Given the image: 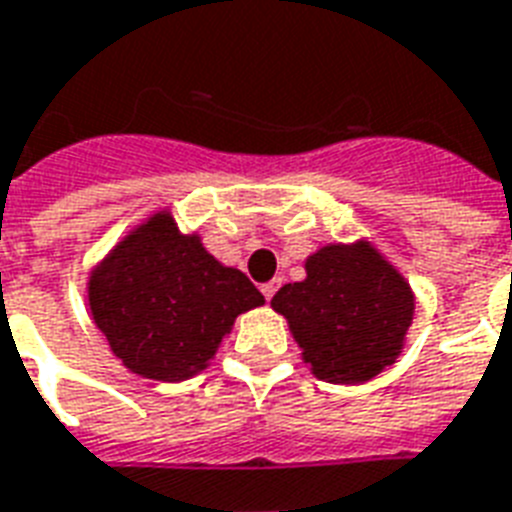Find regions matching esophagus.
Wrapping results in <instances>:
<instances>
[{
  "instance_id": "esophagus-1",
  "label": "esophagus",
  "mask_w": 512,
  "mask_h": 512,
  "mask_svg": "<svg viewBox=\"0 0 512 512\" xmlns=\"http://www.w3.org/2000/svg\"><path fill=\"white\" fill-rule=\"evenodd\" d=\"M263 295H265V300H271L273 295H276V289H279V281H268V284H263Z\"/></svg>"
}]
</instances>
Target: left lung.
<instances>
[{
	"mask_svg": "<svg viewBox=\"0 0 512 512\" xmlns=\"http://www.w3.org/2000/svg\"><path fill=\"white\" fill-rule=\"evenodd\" d=\"M305 281L273 295L319 380L356 385L396 361L412 324L414 297L372 244H332L305 263Z\"/></svg>",
	"mask_w": 512,
	"mask_h": 512,
	"instance_id": "1",
	"label": "left lung"
}]
</instances>
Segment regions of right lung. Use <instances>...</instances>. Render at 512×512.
<instances>
[{"label": "right lung", "mask_w": 512, "mask_h": 512, "mask_svg": "<svg viewBox=\"0 0 512 512\" xmlns=\"http://www.w3.org/2000/svg\"><path fill=\"white\" fill-rule=\"evenodd\" d=\"M236 268L183 236L170 212L132 231L90 279V311L124 366L140 377L180 382L201 372L236 316L263 305Z\"/></svg>", "instance_id": "obj_1"}]
</instances>
